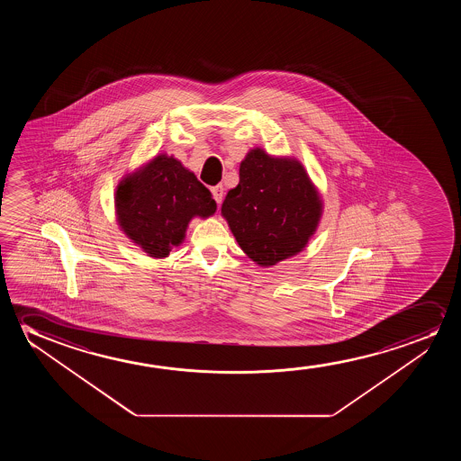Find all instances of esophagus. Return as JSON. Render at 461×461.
I'll use <instances>...</instances> for the list:
<instances>
[{
  "label": "esophagus",
  "instance_id": "1",
  "mask_svg": "<svg viewBox=\"0 0 461 461\" xmlns=\"http://www.w3.org/2000/svg\"><path fill=\"white\" fill-rule=\"evenodd\" d=\"M211 192H212V196H214L217 204H221V200H223V187L221 185H215V187L211 189Z\"/></svg>",
  "mask_w": 461,
  "mask_h": 461
}]
</instances>
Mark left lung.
<instances>
[{"instance_id": "left-lung-1", "label": "left lung", "mask_w": 461, "mask_h": 461, "mask_svg": "<svg viewBox=\"0 0 461 461\" xmlns=\"http://www.w3.org/2000/svg\"><path fill=\"white\" fill-rule=\"evenodd\" d=\"M321 214V196L303 164L274 158L261 148L247 152L240 184L221 204L240 249L265 267L303 252Z\"/></svg>"}]
</instances>
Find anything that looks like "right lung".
Here are the masks:
<instances>
[{"label":"right lung","instance_id":"right-lung-1","mask_svg":"<svg viewBox=\"0 0 461 461\" xmlns=\"http://www.w3.org/2000/svg\"><path fill=\"white\" fill-rule=\"evenodd\" d=\"M114 208L127 238L148 257L165 258L183 242L189 221L214 214L217 204L177 158L158 154L121 179Z\"/></svg>","mask_w":461,"mask_h":461}]
</instances>
